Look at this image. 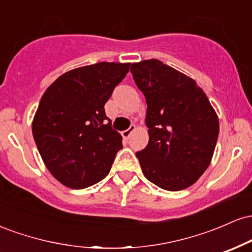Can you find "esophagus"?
I'll return each instance as SVG.
<instances>
[{"instance_id": "obj_1", "label": "esophagus", "mask_w": 252, "mask_h": 252, "mask_svg": "<svg viewBox=\"0 0 252 252\" xmlns=\"http://www.w3.org/2000/svg\"><path fill=\"white\" fill-rule=\"evenodd\" d=\"M135 129H136L135 126H130V128H128L126 130H124V131H122V136H123L124 138H128Z\"/></svg>"}]
</instances>
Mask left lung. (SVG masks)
I'll use <instances>...</instances> for the list:
<instances>
[{
  "instance_id": "1",
  "label": "left lung",
  "mask_w": 252,
  "mask_h": 252,
  "mask_svg": "<svg viewBox=\"0 0 252 252\" xmlns=\"http://www.w3.org/2000/svg\"><path fill=\"white\" fill-rule=\"evenodd\" d=\"M146 97L149 142L136 153L144 176L166 190L192 186L212 160L219 121L195 80L158 59L131 65Z\"/></svg>"
}]
</instances>
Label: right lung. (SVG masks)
<instances>
[{
	"label": "right lung",
	"instance_id": "add662e5",
	"mask_svg": "<svg viewBox=\"0 0 252 252\" xmlns=\"http://www.w3.org/2000/svg\"><path fill=\"white\" fill-rule=\"evenodd\" d=\"M130 63H97L66 72L45 91L32 131L51 174L82 189L109 174L122 136L104 105L129 72Z\"/></svg>",
	"mask_w": 252,
	"mask_h": 252
}]
</instances>
